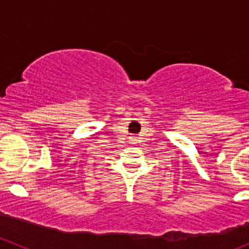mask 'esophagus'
Wrapping results in <instances>:
<instances>
[{
	"mask_svg": "<svg viewBox=\"0 0 249 249\" xmlns=\"http://www.w3.org/2000/svg\"><path fill=\"white\" fill-rule=\"evenodd\" d=\"M131 141L132 142H135V141H136V137H131Z\"/></svg>",
	"mask_w": 249,
	"mask_h": 249,
	"instance_id": "34e87169",
	"label": "esophagus"
}]
</instances>
